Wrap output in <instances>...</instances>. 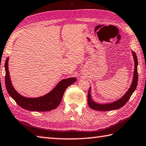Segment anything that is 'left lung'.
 <instances>
[{"mask_svg":"<svg viewBox=\"0 0 146 146\" xmlns=\"http://www.w3.org/2000/svg\"><path fill=\"white\" fill-rule=\"evenodd\" d=\"M132 53L133 55L134 60V74H133V78L131 83V86L129 88L125 94L123 95L120 98L118 99L117 100H115L110 103H106V104H99L94 101L92 99V94H91V87H90V89L88 93V104L89 107L92 109L99 111H110L117 110L119 108L122 107L127 101L131 98V95L133 93L135 90L136 87L137 85L138 82V73H137V65H138V61L137 58L136 56L135 52L132 50Z\"/></svg>","mask_w":146,"mask_h":146,"instance_id":"8db88e82","label":"left lung"}]
</instances>
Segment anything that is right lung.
I'll list each match as a JSON object with an SVG mask.
<instances>
[{
  "mask_svg": "<svg viewBox=\"0 0 146 146\" xmlns=\"http://www.w3.org/2000/svg\"><path fill=\"white\" fill-rule=\"evenodd\" d=\"M9 57L5 63V83L9 95L24 109L36 111H46L54 109L58 107L63 98L64 92L68 86L76 81V78H68L61 80L55 87L47 94L41 97L28 98L24 97L15 90L12 84L9 72Z\"/></svg>",
  "mask_w": 146,
  "mask_h": 146,
  "instance_id": "right-lung-1",
  "label": "right lung"
}]
</instances>
